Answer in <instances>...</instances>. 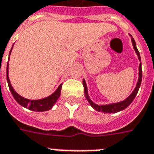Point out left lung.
I'll return each mask as SVG.
<instances>
[{
    "instance_id": "obj_1",
    "label": "left lung",
    "mask_w": 154,
    "mask_h": 154,
    "mask_svg": "<svg viewBox=\"0 0 154 154\" xmlns=\"http://www.w3.org/2000/svg\"><path fill=\"white\" fill-rule=\"evenodd\" d=\"M131 36V35H130ZM131 41H132L133 47H134V49L135 51L137 56L139 57V60L141 61V58H140V54H139V52L138 50V48L136 47V44L134 39L132 38L131 36ZM141 82H142V66H141V63L139 64V79H138V82H137V84H136V87L134 88V90L133 91V92L129 97L126 98L125 100H122V101H119V102H117V103H112L109 104V105H97V104H95L91 100V98L89 97V95H88V92H87V84H86V82L83 79L82 82H83V87H84V92H85V97L87 98V101L89 102L91 107H93V109L97 110V111H99V112H104V113H116V112H119V111H121V110H125V108L129 106V105L131 104L134 99L135 98L136 95L138 93V91H139V87H140V85H141Z\"/></svg>"
}]
</instances>
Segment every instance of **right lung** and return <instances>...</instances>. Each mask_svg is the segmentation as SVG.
Here are the masks:
<instances>
[{
  "label": "right lung",
  "mask_w": 154,
  "mask_h": 154,
  "mask_svg": "<svg viewBox=\"0 0 154 154\" xmlns=\"http://www.w3.org/2000/svg\"><path fill=\"white\" fill-rule=\"evenodd\" d=\"M11 50L10 52V54L11 53ZM8 67L9 66L8 64H7V67H6V79H7V82H8L9 88H10V91H11V92L12 96L15 98V100H16L20 106H24L25 108H28L29 110H34V111H38V112H41V111H46V110H50L51 108L54 106V104L57 102V100L59 98V97H60L62 84L59 85V87H57V90L55 91L52 95H50L49 97H45L44 99H40V100H29V99H26V98H24V97H21V96H20V95L13 89L11 84V82H10V79H9Z\"/></svg>",
  "instance_id": "obj_1"
}]
</instances>
